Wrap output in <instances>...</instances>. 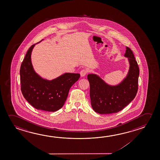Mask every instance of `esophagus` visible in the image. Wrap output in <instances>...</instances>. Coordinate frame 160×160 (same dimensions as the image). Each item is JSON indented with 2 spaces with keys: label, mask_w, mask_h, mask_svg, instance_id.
Segmentation results:
<instances>
[{
  "label": "esophagus",
  "mask_w": 160,
  "mask_h": 160,
  "mask_svg": "<svg viewBox=\"0 0 160 160\" xmlns=\"http://www.w3.org/2000/svg\"><path fill=\"white\" fill-rule=\"evenodd\" d=\"M87 70H85V69H83V70H82L81 71H80V76L81 77H84V76H85L86 75V74L87 73Z\"/></svg>",
  "instance_id": "1"
}]
</instances>
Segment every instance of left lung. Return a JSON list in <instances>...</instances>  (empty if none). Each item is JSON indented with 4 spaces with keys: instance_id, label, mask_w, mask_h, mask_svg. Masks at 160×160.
<instances>
[{
    "instance_id": "8db88e82",
    "label": "left lung",
    "mask_w": 160,
    "mask_h": 160,
    "mask_svg": "<svg viewBox=\"0 0 160 160\" xmlns=\"http://www.w3.org/2000/svg\"><path fill=\"white\" fill-rule=\"evenodd\" d=\"M124 56L128 58L129 66L126 77L119 84H108L95 73L88 75L91 104L97 113H118L128 105L136 95L139 75L138 63L129 47H126Z\"/></svg>"
}]
</instances>
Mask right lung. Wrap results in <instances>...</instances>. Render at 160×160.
Here are the masks:
<instances>
[{
    "label": "right lung",
    "instance_id": "right-lung-1",
    "mask_svg": "<svg viewBox=\"0 0 160 160\" xmlns=\"http://www.w3.org/2000/svg\"><path fill=\"white\" fill-rule=\"evenodd\" d=\"M36 44L29 48L22 63V92L27 101L36 109L56 112L63 107L70 88L79 80L80 75L65 72L51 80L42 78L35 71L32 63V52Z\"/></svg>",
    "mask_w": 160,
    "mask_h": 160
}]
</instances>
